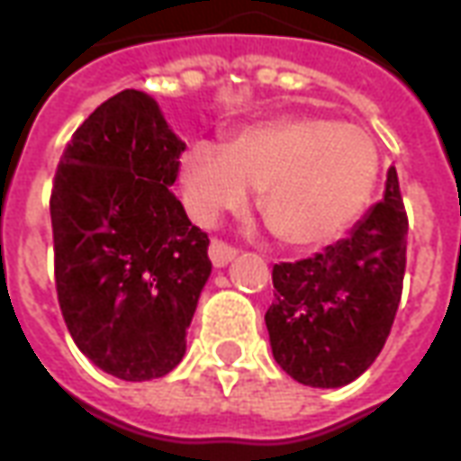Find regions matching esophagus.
Listing matches in <instances>:
<instances>
[{
	"label": "esophagus",
	"instance_id": "34e87169",
	"mask_svg": "<svg viewBox=\"0 0 461 461\" xmlns=\"http://www.w3.org/2000/svg\"><path fill=\"white\" fill-rule=\"evenodd\" d=\"M237 257V249L234 247H230V244H224V241L220 240H212L210 244V261L217 267V269H221V267H227L231 259Z\"/></svg>",
	"mask_w": 461,
	"mask_h": 461
}]
</instances>
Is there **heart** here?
<instances>
[{"mask_svg": "<svg viewBox=\"0 0 461 461\" xmlns=\"http://www.w3.org/2000/svg\"><path fill=\"white\" fill-rule=\"evenodd\" d=\"M377 150L356 125L281 115L234 132L221 148L192 142L180 162L185 204L200 224L240 212L249 190L269 231L296 249L343 237L375 192Z\"/></svg>", "mask_w": 461, "mask_h": 461, "instance_id": "heart-1", "label": "heart"}]
</instances>
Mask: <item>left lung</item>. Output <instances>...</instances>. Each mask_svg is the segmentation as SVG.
Wrapping results in <instances>:
<instances>
[{
  "label": "left lung",
  "instance_id": "left-lung-1",
  "mask_svg": "<svg viewBox=\"0 0 461 461\" xmlns=\"http://www.w3.org/2000/svg\"><path fill=\"white\" fill-rule=\"evenodd\" d=\"M405 249L407 214L390 167L383 200L350 237L311 259L274 267L276 294L264 316L274 360L311 387H343L363 375L393 329Z\"/></svg>",
  "mask_w": 461,
  "mask_h": 461
}]
</instances>
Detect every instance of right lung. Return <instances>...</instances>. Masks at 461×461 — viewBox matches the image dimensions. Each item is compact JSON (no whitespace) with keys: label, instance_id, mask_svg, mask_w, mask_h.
<instances>
[{"label":"right lung","instance_id":"right-lung-1","mask_svg":"<svg viewBox=\"0 0 461 461\" xmlns=\"http://www.w3.org/2000/svg\"><path fill=\"white\" fill-rule=\"evenodd\" d=\"M185 142L125 88L66 145L51 192L56 291L71 339L108 375L162 377L187 350L210 240L170 192Z\"/></svg>","mask_w":461,"mask_h":461}]
</instances>
